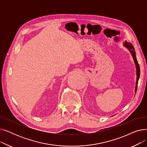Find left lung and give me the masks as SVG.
<instances>
[{"mask_svg":"<svg viewBox=\"0 0 147 147\" xmlns=\"http://www.w3.org/2000/svg\"><path fill=\"white\" fill-rule=\"evenodd\" d=\"M125 46H126V47L129 49V50L130 51V52L132 53V55L133 57V58L134 59L135 63L136 65V73H137V79H136V88H135V92H136L137 90V88H138V80H139V78H140V65H139L138 61L136 59V53H135V51L134 49V46L132 45V43L125 42Z\"/></svg>","mask_w":147,"mask_h":147,"instance_id":"left-lung-1","label":"left lung"}]
</instances>
